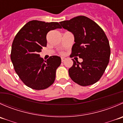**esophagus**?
Returning <instances> with one entry per match:
<instances>
[{
  "label": "esophagus",
  "mask_w": 123,
  "mask_h": 123,
  "mask_svg": "<svg viewBox=\"0 0 123 123\" xmlns=\"http://www.w3.org/2000/svg\"><path fill=\"white\" fill-rule=\"evenodd\" d=\"M65 60H66V58H63V57H62V58H61V61L62 62H63L65 61Z\"/></svg>",
  "instance_id": "esophagus-1"
}]
</instances>
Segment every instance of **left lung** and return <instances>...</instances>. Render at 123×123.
Masks as SVG:
<instances>
[{"label": "left lung", "instance_id": "left-lung-1", "mask_svg": "<svg viewBox=\"0 0 123 123\" xmlns=\"http://www.w3.org/2000/svg\"><path fill=\"white\" fill-rule=\"evenodd\" d=\"M74 37L71 56H78L82 62L73 59L68 70L70 78L79 85L96 83L104 73L109 61L111 49L106 35L94 21L83 15L59 22Z\"/></svg>", "mask_w": 123, "mask_h": 123}]
</instances>
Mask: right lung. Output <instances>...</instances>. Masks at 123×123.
Returning <instances> with one entry per match:
<instances>
[{
	"mask_svg": "<svg viewBox=\"0 0 123 123\" xmlns=\"http://www.w3.org/2000/svg\"><path fill=\"white\" fill-rule=\"evenodd\" d=\"M58 28H61L58 22L32 20L14 38L11 59L20 79L32 89H44L55 80L56 71L61 63V58L52 56L44 61L39 53L43 47L47 46V33Z\"/></svg>",
	"mask_w": 123,
	"mask_h": 123,
	"instance_id": "add662e5",
	"label": "right lung"
}]
</instances>
